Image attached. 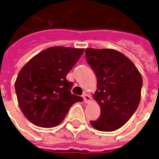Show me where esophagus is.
<instances>
[{"instance_id":"34e87169","label":"esophagus","mask_w":159,"mask_h":159,"mask_svg":"<svg viewBox=\"0 0 159 159\" xmlns=\"http://www.w3.org/2000/svg\"><path fill=\"white\" fill-rule=\"evenodd\" d=\"M83 99H84V102H86V103H89V102H91V96L89 95V94H87V93H85L84 95H83Z\"/></svg>"}]
</instances>
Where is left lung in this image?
<instances>
[{
    "mask_svg": "<svg viewBox=\"0 0 159 159\" xmlns=\"http://www.w3.org/2000/svg\"><path fill=\"white\" fill-rule=\"evenodd\" d=\"M86 58L97 78L93 99L101 107L100 117L91 121L94 129L114 131L124 125L137 110L143 79L130 59L113 49H86Z\"/></svg>",
    "mask_w": 159,
    "mask_h": 159,
    "instance_id": "obj_1",
    "label": "left lung"
}]
</instances>
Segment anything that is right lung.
<instances>
[{
  "label": "right lung",
  "mask_w": 159,
  "mask_h": 159,
  "mask_svg": "<svg viewBox=\"0 0 159 159\" xmlns=\"http://www.w3.org/2000/svg\"><path fill=\"white\" fill-rule=\"evenodd\" d=\"M84 49L54 46L39 52L19 72L15 89L22 114L43 128L58 125L70 107L82 98L70 92L72 82L66 75Z\"/></svg>",
  "instance_id": "1"
}]
</instances>
